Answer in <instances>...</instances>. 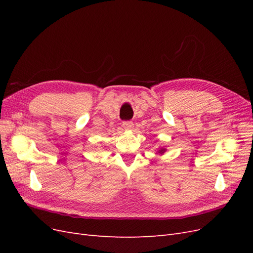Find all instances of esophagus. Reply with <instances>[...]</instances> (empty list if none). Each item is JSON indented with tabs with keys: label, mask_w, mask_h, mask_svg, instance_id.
Listing matches in <instances>:
<instances>
[{
	"label": "esophagus",
	"mask_w": 253,
	"mask_h": 253,
	"mask_svg": "<svg viewBox=\"0 0 253 253\" xmlns=\"http://www.w3.org/2000/svg\"><path fill=\"white\" fill-rule=\"evenodd\" d=\"M133 122L132 121H124L122 122V126H124L125 128L126 129H131L133 127Z\"/></svg>",
	"instance_id": "esophagus-1"
}]
</instances>
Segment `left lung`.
Wrapping results in <instances>:
<instances>
[{
	"mask_svg": "<svg viewBox=\"0 0 253 253\" xmlns=\"http://www.w3.org/2000/svg\"><path fill=\"white\" fill-rule=\"evenodd\" d=\"M164 151H165V150H160V152H162V153H163V152H164Z\"/></svg>",
	"mask_w": 253,
	"mask_h": 253,
	"instance_id": "1",
	"label": "left lung"
}]
</instances>
